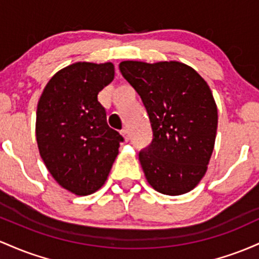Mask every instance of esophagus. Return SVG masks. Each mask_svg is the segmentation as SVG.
Segmentation results:
<instances>
[{
  "label": "esophagus",
  "mask_w": 259,
  "mask_h": 259,
  "mask_svg": "<svg viewBox=\"0 0 259 259\" xmlns=\"http://www.w3.org/2000/svg\"><path fill=\"white\" fill-rule=\"evenodd\" d=\"M121 133H122V136H123V138H124V141L126 142H128L130 141V132H128V130H122L121 131Z\"/></svg>",
  "instance_id": "34e87169"
}]
</instances>
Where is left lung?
Instances as JSON below:
<instances>
[{
	"instance_id": "1",
	"label": "left lung",
	"mask_w": 259,
	"mask_h": 259,
	"mask_svg": "<svg viewBox=\"0 0 259 259\" xmlns=\"http://www.w3.org/2000/svg\"><path fill=\"white\" fill-rule=\"evenodd\" d=\"M120 71L147 110L153 139L139 152L154 190L190 192L204 176L215 143L218 110L210 88L184 63L123 61Z\"/></svg>"
}]
</instances>
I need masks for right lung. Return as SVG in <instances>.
<instances>
[{"label": "right lung", "instance_id": "add662e5", "mask_svg": "<svg viewBox=\"0 0 259 259\" xmlns=\"http://www.w3.org/2000/svg\"><path fill=\"white\" fill-rule=\"evenodd\" d=\"M112 63L77 62L57 72L36 111V142L50 174L78 196L106 181L123 137L106 122L98 94L114 79Z\"/></svg>", "mask_w": 259, "mask_h": 259}]
</instances>
